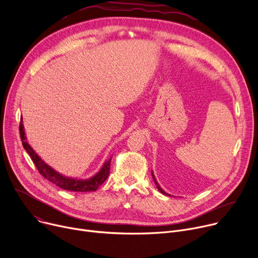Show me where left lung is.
Masks as SVG:
<instances>
[{
  "instance_id": "obj_1",
  "label": "left lung",
  "mask_w": 258,
  "mask_h": 258,
  "mask_svg": "<svg viewBox=\"0 0 258 258\" xmlns=\"http://www.w3.org/2000/svg\"><path fill=\"white\" fill-rule=\"evenodd\" d=\"M152 178H153V181H154V183H156L157 184V187H158V190L162 193V194H164V195H168V196H170L169 194H167L164 190H163V188L159 185V183H158V181H157V179H156V177H154V174H153V172H152Z\"/></svg>"
}]
</instances>
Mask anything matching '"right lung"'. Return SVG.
I'll return each instance as SVG.
<instances>
[{
	"instance_id": "right-lung-1",
	"label": "right lung",
	"mask_w": 258,
	"mask_h": 258,
	"mask_svg": "<svg viewBox=\"0 0 258 258\" xmlns=\"http://www.w3.org/2000/svg\"><path fill=\"white\" fill-rule=\"evenodd\" d=\"M20 134H21L23 146L29 153V156L31 157L33 163L35 164L37 170L39 171V173L44 178L49 180L51 183L56 184L57 186L63 188V190L73 191V192H93V191H96L97 188L106 181V179L109 176L110 164H111L112 158L106 161L104 165H102V167L99 169L98 172L89 178L82 179V178H74V177L65 176L60 172H58V171H56L54 168H51L49 165H47L28 143L24 124H23V118L21 119Z\"/></svg>"
}]
</instances>
